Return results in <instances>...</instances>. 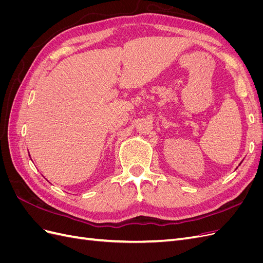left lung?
I'll list each match as a JSON object with an SVG mask.
<instances>
[{"label": "left lung", "instance_id": "left-lung-1", "mask_svg": "<svg viewBox=\"0 0 263 263\" xmlns=\"http://www.w3.org/2000/svg\"><path fill=\"white\" fill-rule=\"evenodd\" d=\"M240 163H241V162H240ZM240 163H239V165H240Z\"/></svg>", "mask_w": 263, "mask_h": 263}]
</instances>
